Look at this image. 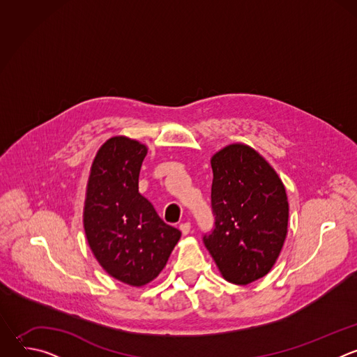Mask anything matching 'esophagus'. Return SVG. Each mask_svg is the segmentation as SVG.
I'll list each match as a JSON object with an SVG mask.
<instances>
[{
    "label": "esophagus",
    "instance_id": "34e87169",
    "mask_svg": "<svg viewBox=\"0 0 357 357\" xmlns=\"http://www.w3.org/2000/svg\"><path fill=\"white\" fill-rule=\"evenodd\" d=\"M179 230L182 231L183 236H186V234L190 231V223H182V225L179 226Z\"/></svg>",
    "mask_w": 357,
    "mask_h": 357
}]
</instances>
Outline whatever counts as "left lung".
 <instances>
[{
    "label": "left lung",
    "mask_w": 357,
    "mask_h": 357,
    "mask_svg": "<svg viewBox=\"0 0 357 357\" xmlns=\"http://www.w3.org/2000/svg\"><path fill=\"white\" fill-rule=\"evenodd\" d=\"M215 227L203 234L222 275L247 285L273 268L287 237L282 181L256 149L230 144L211 160Z\"/></svg>",
    "instance_id": "8db88e82"
}]
</instances>
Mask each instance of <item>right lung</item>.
Segmentation results:
<instances>
[{"instance_id":"add662e5","label":"right lung","mask_w":357,"mask_h":357,"mask_svg":"<svg viewBox=\"0 0 357 357\" xmlns=\"http://www.w3.org/2000/svg\"><path fill=\"white\" fill-rule=\"evenodd\" d=\"M146 146L119 135L97 151L86 189L83 225L98 264L116 280L142 287L165 267L181 231L138 192Z\"/></svg>"}]
</instances>
